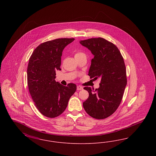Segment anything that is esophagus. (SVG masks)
Instances as JSON below:
<instances>
[{
	"instance_id": "esophagus-1",
	"label": "esophagus",
	"mask_w": 156,
	"mask_h": 156,
	"mask_svg": "<svg viewBox=\"0 0 156 156\" xmlns=\"http://www.w3.org/2000/svg\"><path fill=\"white\" fill-rule=\"evenodd\" d=\"M76 89L78 90H82V89H83V87H82L81 86H77V88H76Z\"/></svg>"
}]
</instances>
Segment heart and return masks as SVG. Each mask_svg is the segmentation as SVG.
I'll return each instance as SVG.
<instances>
[{
	"mask_svg": "<svg viewBox=\"0 0 156 156\" xmlns=\"http://www.w3.org/2000/svg\"><path fill=\"white\" fill-rule=\"evenodd\" d=\"M82 56H85V54L84 52H82V51H76L75 53L74 57L76 59L78 58H80L81 57H82Z\"/></svg>",
	"mask_w": 156,
	"mask_h": 156,
	"instance_id": "obj_1",
	"label": "heart"
}]
</instances>
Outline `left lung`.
<instances>
[{"label": "left lung", "mask_w": 156, "mask_h": 156, "mask_svg": "<svg viewBox=\"0 0 156 156\" xmlns=\"http://www.w3.org/2000/svg\"><path fill=\"white\" fill-rule=\"evenodd\" d=\"M80 43L94 55L88 73L90 78H101L99 88H83L89 92L83 108L95 119L107 118L117 110L123 98L127 84L124 59L118 47L103 38H89Z\"/></svg>", "instance_id": "obj_1"}]
</instances>
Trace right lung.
Listing matches in <instances>:
<instances>
[{
  "label": "right lung",
  "mask_w": 156,
  "mask_h": 156,
  "mask_svg": "<svg viewBox=\"0 0 156 156\" xmlns=\"http://www.w3.org/2000/svg\"><path fill=\"white\" fill-rule=\"evenodd\" d=\"M74 40L62 38L43 43L29 59L27 70L29 92L37 109L46 117L54 118L62 113L76 90L73 83L66 87L55 81V71L61 70L62 52Z\"/></svg>",
  "instance_id": "obj_1"
}]
</instances>
